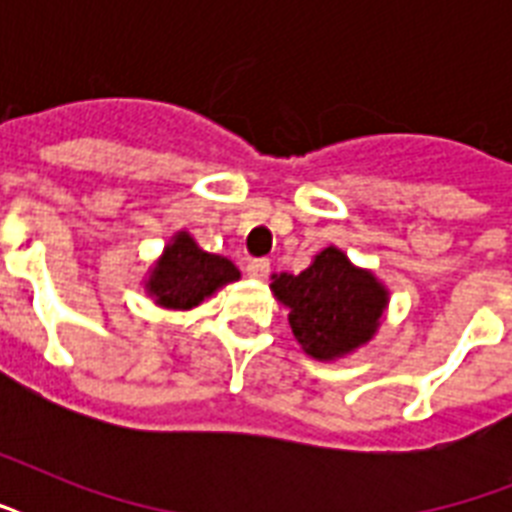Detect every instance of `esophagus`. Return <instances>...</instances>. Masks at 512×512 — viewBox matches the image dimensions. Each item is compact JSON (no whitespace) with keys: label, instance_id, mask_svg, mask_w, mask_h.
Returning <instances> with one entry per match:
<instances>
[{"label":"esophagus","instance_id":"obj_1","mask_svg":"<svg viewBox=\"0 0 512 512\" xmlns=\"http://www.w3.org/2000/svg\"><path fill=\"white\" fill-rule=\"evenodd\" d=\"M247 273L252 279H265V276L271 273V263H268L265 257H252L247 263Z\"/></svg>","mask_w":512,"mask_h":512}]
</instances>
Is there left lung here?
Instances as JSON below:
<instances>
[{"mask_svg":"<svg viewBox=\"0 0 512 512\" xmlns=\"http://www.w3.org/2000/svg\"><path fill=\"white\" fill-rule=\"evenodd\" d=\"M273 295L289 308V327L308 356L332 361L372 340L388 292L337 247L316 255L303 273L273 276Z\"/></svg>","mask_w":512,"mask_h":512,"instance_id":"left-lung-1","label":"left lung"}]
</instances>
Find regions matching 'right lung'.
<instances>
[{"mask_svg":"<svg viewBox=\"0 0 512 512\" xmlns=\"http://www.w3.org/2000/svg\"><path fill=\"white\" fill-rule=\"evenodd\" d=\"M236 279H239V268L228 257L209 255L188 233L180 231L172 244L164 247V255L151 271L146 289L156 305L172 311H188Z\"/></svg>","mask_w":512,"mask_h":512,"instance_id":"right-lung-1","label":"right lung"}]
</instances>
